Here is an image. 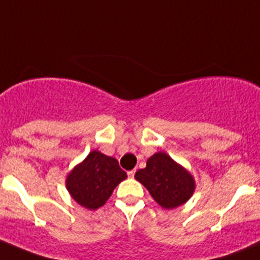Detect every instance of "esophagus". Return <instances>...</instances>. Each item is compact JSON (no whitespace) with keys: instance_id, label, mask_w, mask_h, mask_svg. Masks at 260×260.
I'll use <instances>...</instances> for the list:
<instances>
[{"instance_id":"1","label":"esophagus","mask_w":260,"mask_h":260,"mask_svg":"<svg viewBox=\"0 0 260 260\" xmlns=\"http://www.w3.org/2000/svg\"><path fill=\"white\" fill-rule=\"evenodd\" d=\"M135 174L136 170H131V171H128V177H129V179H133V177H135Z\"/></svg>"}]
</instances>
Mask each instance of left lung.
Wrapping results in <instances>:
<instances>
[{
    "mask_svg": "<svg viewBox=\"0 0 260 260\" xmlns=\"http://www.w3.org/2000/svg\"><path fill=\"white\" fill-rule=\"evenodd\" d=\"M135 177L148 190L153 200L167 210L183 205L196 188L192 175L166 152L152 154L145 169L138 170Z\"/></svg>",
    "mask_w": 260,
    "mask_h": 260,
    "instance_id": "1",
    "label": "left lung"
}]
</instances>
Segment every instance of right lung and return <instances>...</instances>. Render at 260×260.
<instances>
[{
	"instance_id": "1",
	"label": "right lung",
	"mask_w": 260,
	"mask_h": 260,
	"mask_svg": "<svg viewBox=\"0 0 260 260\" xmlns=\"http://www.w3.org/2000/svg\"><path fill=\"white\" fill-rule=\"evenodd\" d=\"M127 174L114 157L91 151L67 175L65 185L70 196L83 208L96 210L111 198L112 192Z\"/></svg>"
}]
</instances>
